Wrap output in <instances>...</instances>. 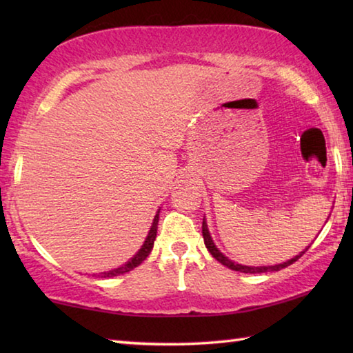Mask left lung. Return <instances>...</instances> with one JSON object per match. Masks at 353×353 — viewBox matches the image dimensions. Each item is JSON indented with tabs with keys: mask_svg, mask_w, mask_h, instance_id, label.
<instances>
[{
	"mask_svg": "<svg viewBox=\"0 0 353 353\" xmlns=\"http://www.w3.org/2000/svg\"><path fill=\"white\" fill-rule=\"evenodd\" d=\"M202 236H204V243H205V248L208 249V252H210L214 259H216L219 263H223L224 266L230 268L232 271H240V272H246V274H260V272H274V271H280L283 270V268L292 265V263L297 261L301 256L307 252L308 248H305L302 250L301 254L292 256L291 260L288 261H283V263H279V265H274V266H244V265H238V263L232 261L230 259H227V256L221 252V250L214 246V243L212 240V235L210 232H208V227H207V221H205V216H204V221H202Z\"/></svg>",
	"mask_w": 353,
	"mask_h": 353,
	"instance_id": "8db88e82",
	"label": "left lung"
}]
</instances>
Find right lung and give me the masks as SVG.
I'll return each mask as SVG.
<instances>
[{"label": "right lung", "mask_w": 353, "mask_h": 353, "mask_svg": "<svg viewBox=\"0 0 353 353\" xmlns=\"http://www.w3.org/2000/svg\"><path fill=\"white\" fill-rule=\"evenodd\" d=\"M159 213H160V208L157 210V213H155V216L152 219V225L151 229H149L148 232V236L145 243H143V246L139 249V252H137L132 259H130L129 261L124 263V265H121L119 268H115V270H110V271H104V272H99L98 276L101 277H117V276H121V274H126L129 271H132L134 268H137L139 265H141L143 261L146 260V256L151 254V250L154 248V241H155V236H157V225H159ZM93 276H97V274H93Z\"/></svg>", "instance_id": "right-lung-1"}]
</instances>
